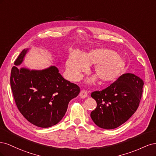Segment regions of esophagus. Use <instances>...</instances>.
<instances>
[{"label":"esophagus","mask_w":156,"mask_h":156,"mask_svg":"<svg viewBox=\"0 0 156 156\" xmlns=\"http://www.w3.org/2000/svg\"><path fill=\"white\" fill-rule=\"evenodd\" d=\"M79 96L81 98H86L88 96V93L85 90H83L79 94Z\"/></svg>","instance_id":"esophagus-1"}]
</instances>
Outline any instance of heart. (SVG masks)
Returning a JSON list of instances; mask_svg holds the SVG:
<instances>
[{
  "label": "heart",
  "instance_id": "heart-1",
  "mask_svg": "<svg viewBox=\"0 0 156 156\" xmlns=\"http://www.w3.org/2000/svg\"><path fill=\"white\" fill-rule=\"evenodd\" d=\"M88 64H95L94 73L102 83H110L119 77L126 63L115 51L107 49H94L81 55L72 53L66 64L69 78L72 81L80 79L81 73L87 71Z\"/></svg>",
  "mask_w": 156,
  "mask_h": 156
}]
</instances>
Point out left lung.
Instances as JSON below:
<instances>
[{
    "label": "left lung",
    "instance_id": "1",
    "mask_svg": "<svg viewBox=\"0 0 156 156\" xmlns=\"http://www.w3.org/2000/svg\"><path fill=\"white\" fill-rule=\"evenodd\" d=\"M143 85L140 77L125 73L105 89L93 92L91 97L97 103L90 113L93 122L105 129H115L125 123L137 109Z\"/></svg>",
    "mask_w": 156,
    "mask_h": 156
}]
</instances>
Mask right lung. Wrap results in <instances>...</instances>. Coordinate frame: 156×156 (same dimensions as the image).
<instances>
[{
    "label": "right lung",
    "mask_w": 156,
    "mask_h": 156,
    "mask_svg": "<svg viewBox=\"0 0 156 156\" xmlns=\"http://www.w3.org/2000/svg\"><path fill=\"white\" fill-rule=\"evenodd\" d=\"M29 51L23 49L14 62L12 90L22 115L34 126L46 128L62 119L69 101L78 96L80 88L64 79L55 66L41 70L19 69Z\"/></svg>",
    "instance_id": "right-lung-1"
}]
</instances>
